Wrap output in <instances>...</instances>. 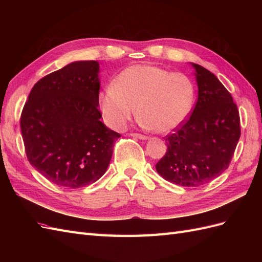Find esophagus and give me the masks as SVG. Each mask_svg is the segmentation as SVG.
<instances>
[{
	"label": "esophagus",
	"mask_w": 262,
	"mask_h": 262,
	"mask_svg": "<svg viewBox=\"0 0 262 262\" xmlns=\"http://www.w3.org/2000/svg\"><path fill=\"white\" fill-rule=\"evenodd\" d=\"M131 136L133 138H137L140 140H147L148 139L146 136H143V134H140V133H131Z\"/></svg>",
	"instance_id": "34e87169"
}]
</instances>
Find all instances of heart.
<instances>
[{"label": "heart", "instance_id": "obj_1", "mask_svg": "<svg viewBox=\"0 0 262 262\" xmlns=\"http://www.w3.org/2000/svg\"><path fill=\"white\" fill-rule=\"evenodd\" d=\"M193 97L194 87L187 75L138 64L124 69L99 93L98 107L113 129H123L137 109L141 126L166 133L184 122Z\"/></svg>", "mask_w": 262, "mask_h": 262}]
</instances>
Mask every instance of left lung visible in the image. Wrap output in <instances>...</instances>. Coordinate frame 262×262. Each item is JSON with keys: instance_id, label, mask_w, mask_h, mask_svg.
Segmentation results:
<instances>
[{"instance_id": "8db88e82", "label": "left lung", "mask_w": 262, "mask_h": 262, "mask_svg": "<svg viewBox=\"0 0 262 262\" xmlns=\"http://www.w3.org/2000/svg\"><path fill=\"white\" fill-rule=\"evenodd\" d=\"M195 106L186 121L166 137L167 152L156 170L182 187L208 184L228 168L241 137L239 113L232 95L209 70L192 63Z\"/></svg>"}]
</instances>
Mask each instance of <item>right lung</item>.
<instances>
[{"mask_svg":"<svg viewBox=\"0 0 262 262\" xmlns=\"http://www.w3.org/2000/svg\"><path fill=\"white\" fill-rule=\"evenodd\" d=\"M99 63L76 61L39 80L20 116L29 163L52 184L81 188L98 180L120 134L100 121Z\"/></svg>","mask_w":262,"mask_h":262,"instance_id":"obj_1","label":"right lung"}]
</instances>
